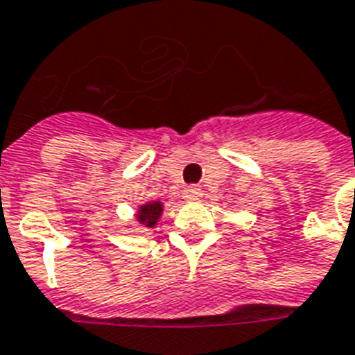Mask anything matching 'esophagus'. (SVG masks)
<instances>
[{
    "mask_svg": "<svg viewBox=\"0 0 355 355\" xmlns=\"http://www.w3.org/2000/svg\"><path fill=\"white\" fill-rule=\"evenodd\" d=\"M202 189L198 187V185H189V187H185V191H183V198L189 200V202H196V200L202 198Z\"/></svg>",
    "mask_w": 355,
    "mask_h": 355,
    "instance_id": "1",
    "label": "esophagus"
}]
</instances>
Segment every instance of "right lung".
I'll return each instance as SVG.
<instances>
[{
    "mask_svg": "<svg viewBox=\"0 0 355 355\" xmlns=\"http://www.w3.org/2000/svg\"><path fill=\"white\" fill-rule=\"evenodd\" d=\"M162 213V204L161 202H151V204H146V206L140 207L137 218L138 223L142 226H148V228H153L157 225V220L161 217Z\"/></svg>",
    "mask_w": 355,
    "mask_h": 355,
    "instance_id": "obj_1",
    "label": "right lung"
}]
</instances>
